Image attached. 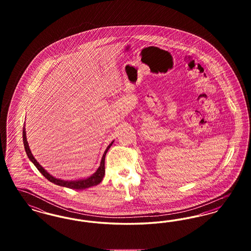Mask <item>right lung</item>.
<instances>
[{
  "label": "right lung",
  "instance_id": "add662e5",
  "mask_svg": "<svg viewBox=\"0 0 251 251\" xmlns=\"http://www.w3.org/2000/svg\"><path fill=\"white\" fill-rule=\"evenodd\" d=\"M23 137H24V145L26 154L28 156L29 160L36 166V168L38 169V171L46 178L49 179L50 182H53L54 184H57L59 186L63 187H67V188H71V189H75V190H84L86 188H89L91 186H95L97 184H99L104 177L105 174V167H104V163H105V155L107 153L108 150L110 149V147L113 145L114 141H112L109 144L102 158L100 161V165L99 168L96 170L95 173H93L91 176L84 178V179H72V180H65V179H58L53 177L52 175H50L47 170L44 169V167H41L39 165V163L35 159L34 155L31 152V150L29 148V145L27 142V138H26V131H25V125L24 126V130H23Z\"/></svg>",
  "mask_w": 251,
  "mask_h": 251
}]
</instances>
